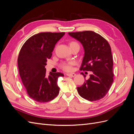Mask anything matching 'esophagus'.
<instances>
[{
    "label": "esophagus",
    "mask_w": 134,
    "mask_h": 134,
    "mask_svg": "<svg viewBox=\"0 0 134 134\" xmlns=\"http://www.w3.org/2000/svg\"><path fill=\"white\" fill-rule=\"evenodd\" d=\"M66 75L69 76H70V77H74L76 75V74L75 73H68V74H66Z\"/></svg>",
    "instance_id": "1"
}]
</instances>
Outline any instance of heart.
Masks as SVG:
<instances>
[{"instance_id": "obj_1", "label": "heart", "mask_w": 134, "mask_h": 134, "mask_svg": "<svg viewBox=\"0 0 134 134\" xmlns=\"http://www.w3.org/2000/svg\"><path fill=\"white\" fill-rule=\"evenodd\" d=\"M74 44H78V43L74 41L71 42L70 43V46ZM74 64H75V62H72V61H70V62H64L61 63L60 67L64 70H65L66 71H69L71 70L72 66L73 65H74Z\"/></svg>"}]
</instances>
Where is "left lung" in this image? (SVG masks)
Masks as SVG:
<instances>
[{
	"label": "left lung",
	"mask_w": 134,
	"mask_h": 134,
	"mask_svg": "<svg viewBox=\"0 0 134 134\" xmlns=\"http://www.w3.org/2000/svg\"><path fill=\"white\" fill-rule=\"evenodd\" d=\"M68 34L83 46L84 55L80 69L93 72L82 86L77 87L78 93L82 98L90 101L102 99L113 82L110 45L102 36L93 31L69 32Z\"/></svg>",
	"instance_id": "1"
}]
</instances>
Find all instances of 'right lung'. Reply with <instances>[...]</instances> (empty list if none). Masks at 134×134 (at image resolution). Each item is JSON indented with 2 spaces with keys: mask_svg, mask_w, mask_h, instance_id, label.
Wrapping results in <instances>:
<instances>
[{
  "mask_svg": "<svg viewBox=\"0 0 134 134\" xmlns=\"http://www.w3.org/2000/svg\"><path fill=\"white\" fill-rule=\"evenodd\" d=\"M65 32H42L28 38L23 44L18 58L20 76L28 96L40 103L54 99L59 93L58 79L61 72L47 74L45 66L51 58L56 43Z\"/></svg>",
  "mask_w": 134,
  "mask_h": 134,
  "instance_id": "right-lung-1",
  "label": "right lung"
}]
</instances>
